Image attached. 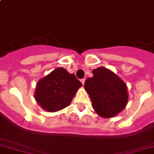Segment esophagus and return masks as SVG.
<instances>
[{"label": "esophagus", "mask_w": 154, "mask_h": 154, "mask_svg": "<svg viewBox=\"0 0 154 154\" xmlns=\"http://www.w3.org/2000/svg\"><path fill=\"white\" fill-rule=\"evenodd\" d=\"M80 81H81V83H82V84H84V83H85V79L83 78V79H81V80H80Z\"/></svg>", "instance_id": "1"}]
</instances>
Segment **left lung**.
Here are the masks:
<instances>
[{
  "label": "left lung",
  "instance_id": "1",
  "mask_svg": "<svg viewBox=\"0 0 154 154\" xmlns=\"http://www.w3.org/2000/svg\"><path fill=\"white\" fill-rule=\"evenodd\" d=\"M84 88L89 95L92 107L101 117H114L124 109L128 101L126 85L114 73L104 67L92 71Z\"/></svg>",
  "mask_w": 154,
  "mask_h": 154
}]
</instances>
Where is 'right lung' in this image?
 I'll use <instances>...</instances> for the list:
<instances>
[{"instance_id": "add662e5", "label": "right lung", "mask_w": 154, "mask_h": 154, "mask_svg": "<svg viewBox=\"0 0 154 154\" xmlns=\"http://www.w3.org/2000/svg\"><path fill=\"white\" fill-rule=\"evenodd\" d=\"M81 86L74 74L57 68L38 81L34 97L43 109L56 112L69 105Z\"/></svg>"}]
</instances>
